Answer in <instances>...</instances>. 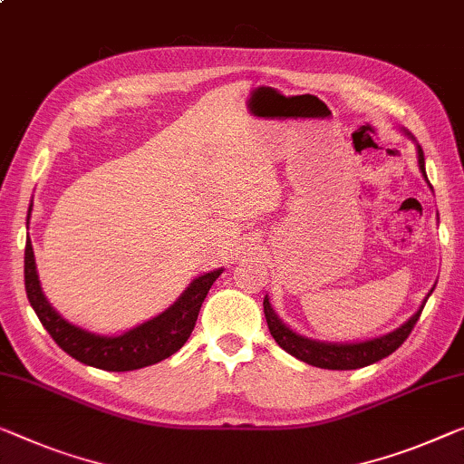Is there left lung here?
<instances>
[{
	"label": "left lung",
	"instance_id": "left-lung-1",
	"mask_svg": "<svg viewBox=\"0 0 464 464\" xmlns=\"http://www.w3.org/2000/svg\"><path fill=\"white\" fill-rule=\"evenodd\" d=\"M419 169L425 175V158L423 150L419 145ZM265 306V316L266 324L275 342L281 345L283 350L289 352V354L298 358L302 362H308L313 366H319V369H331V371H352V369H362V366H369L372 362L382 361V358L390 356L392 352H396L400 345L406 342V337L412 334L414 324H417L420 313H423L425 306H420L417 313H414L409 321H406L402 327L392 331L383 337H377V340L371 342H361V343H323L308 340V337H302L294 334L292 329L285 327L276 314L273 313L268 298L262 302Z\"/></svg>",
	"mask_w": 464,
	"mask_h": 464
}]
</instances>
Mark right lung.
<instances>
[{"instance_id": "obj_1", "label": "right lung", "mask_w": 464, "mask_h": 464, "mask_svg": "<svg viewBox=\"0 0 464 464\" xmlns=\"http://www.w3.org/2000/svg\"><path fill=\"white\" fill-rule=\"evenodd\" d=\"M218 271L198 276L185 294L179 298L166 313L158 314L156 319L140 324V327L127 331L119 337L93 335L85 329H79L55 313L41 292L37 266H34V254L31 239L24 247V287L26 298L37 313L52 340L82 364L95 366L103 371H135L143 366L156 364L175 354L189 340L193 327H196L199 308L208 295L212 283L218 279Z\"/></svg>"}]
</instances>
